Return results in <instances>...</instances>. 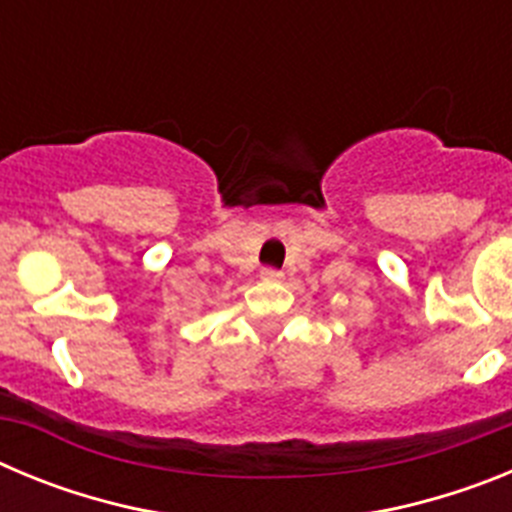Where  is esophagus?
<instances>
[{
	"mask_svg": "<svg viewBox=\"0 0 512 512\" xmlns=\"http://www.w3.org/2000/svg\"><path fill=\"white\" fill-rule=\"evenodd\" d=\"M261 277H264L266 282H279V279H282V271H279V269H271V266H266V269L261 271Z\"/></svg>",
	"mask_w": 512,
	"mask_h": 512,
	"instance_id": "34e87169",
	"label": "esophagus"
}]
</instances>
